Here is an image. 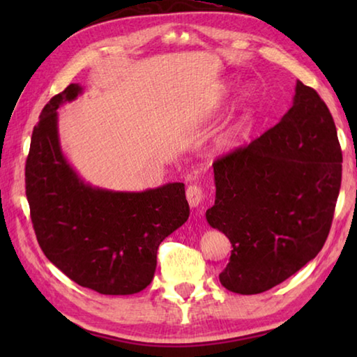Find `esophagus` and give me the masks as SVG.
<instances>
[{
	"label": "esophagus",
	"instance_id": "1",
	"mask_svg": "<svg viewBox=\"0 0 357 357\" xmlns=\"http://www.w3.org/2000/svg\"><path fill=\"white\" fill-rule=\"evenodd\" d=\"M185 197H187V202H189L190 206L192 208H197L198 204L203 202V189H202V185L190 184L189 187H187V190H185Z\"/></svg>",
	"mask_w": 357,
	"mask_h": 357
}]
</instances>
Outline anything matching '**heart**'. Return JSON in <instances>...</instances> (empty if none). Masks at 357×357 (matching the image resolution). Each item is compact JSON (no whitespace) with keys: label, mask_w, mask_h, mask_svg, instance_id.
<instances>
[{"label":"heart","mask_w":357,"mask_h":357,"mask_svg":"<svg viewBox=\"0 0 357 357\" xmlns=\"http://www.w3.org/2000/svg\"><path fill=\"white\" fill-rule=\"evenodd\" d=\"M244 98H245V99H249V98H250V93H245V94H244ZM215 108H217V104H215L213 108H211V112H214ZM231 135H233V134H231Z\"/></svg>","instance_id":"1"}]
</instances>
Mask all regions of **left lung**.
Wrapping results in <instances>:
<instances>
[{"instance_id":"1","label":"left lung","mask_w":357,"mask_h":357,"mask_svg":"<svg viewBox=\"0 0 357 357\" xmlns=\"http://www.w3.org/2000/svg\"><path fill=\"white\" fill-rule=\"evenodd\" d=\"M215 203L206 220L231 243L219 279L258 294L318 255L342 183V149L328 105L296 83L293 105L273 129L214 164Z\"/></svg>"}]
</instances>
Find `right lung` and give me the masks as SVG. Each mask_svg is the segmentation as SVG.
Returning a JSON list of instances; mask_svg holds the SVG:
<instances>
[{
	"label": "right lung",
	"mask_w": 357,
	"mask_h": 357,
	"mask_svg": "<svg viewBox=\"0 0 357 357\" xmlns=\"http://www.w3.org/2000/svg\"><path fill=\"white\" fill-rule=\"evenodd\" d=\"M83 93L70 83L34 126L25 167L26 198L42 252L80 287L100 294L142 291L153 280L162 241L189 219L183 183L114 192L84 183L63 154L61 105Z\"/></svg>",
	"instance_id": "1"
}]
</instances>
